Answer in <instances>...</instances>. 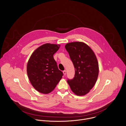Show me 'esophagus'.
I'll list each match as a JSON object with an SVG mask.
<instances>
[{
	"label": "esophagus",
	"mask_w": 126,
	"mask_h": 126,
	"mask_svg": "<svg viewBox=\"0 0 126 126\" xmlns=\"http://www.w3.org/2000/svg\"><path fill=\"white\" fill-rule=\"evenodd\" d=\"M63 73L64 74V75H66V70H64V71H63Z\"/></svg>",
	"instance_id": "esophagus-1"
}]
</instances>
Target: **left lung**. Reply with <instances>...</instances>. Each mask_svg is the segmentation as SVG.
I'll return each mask as SVG.
<instances>
[{
  "mask_svg": "<svg viewBox=\"0 0 126 126\" xmlns=\"http://www.w3.org/2000/svg\"><path fill=\"white\" fill-rule=\"evenodd\" d=\"M65 48L75 68V76L67 80L71 90L77 95L88 93L96 82L99 74V65L92 50L84 42L67 43Z\"/></svg>",
  "mask_w": 126,
  "mask_h": 126,
  "instance_id": "8db88e82",
  "label": "left lung"
}]
</instances>
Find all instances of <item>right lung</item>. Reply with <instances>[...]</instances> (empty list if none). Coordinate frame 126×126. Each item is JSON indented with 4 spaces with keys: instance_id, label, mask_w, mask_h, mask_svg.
<instances>
[{
    "instance_id": "obj_1",
    "label": "right lung",
    "mask_w": 126,
    "mask_h": 126,
    "mask_svg": "<svg viewBox=\"0 0 126 126\" xmlns=\"http://www.w3.org/2000/svg\"><path fill=\"white\" fill-rule=\"evenodd\" d=\"M59 44L45 43L36 49L27 65V72L33 86L39 92L47 94L53 91L63 76L54 59Z\"/></svg>"
}]
</instances>
